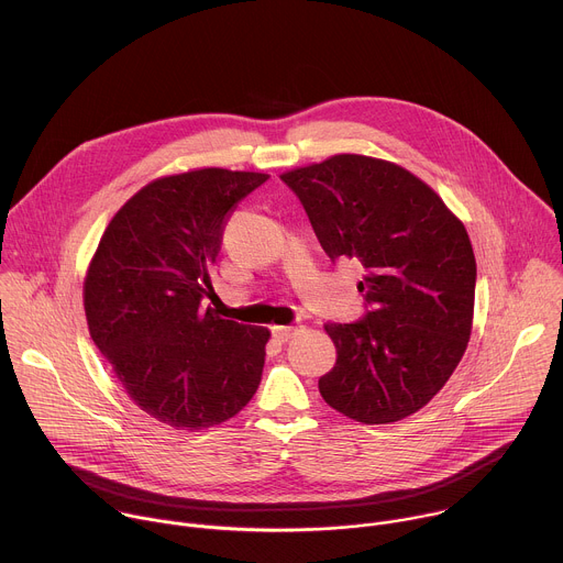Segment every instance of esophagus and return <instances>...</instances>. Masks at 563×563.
Listing matches in <instances>:
<instances>
[{
    "mask_svg": "<svg viewBox=\"0 0 563 563\" xmlns=\"http://www.w3.org/2000/svg\"><path fill=\"white\" fill-rule=\"evenodd\" d=\"M272 332H274V339H276V341H280V343H287V341H289V339H291V336H294L298 330H296V328H287V325H280V328H274Z\"/></svg>",
    "mask_w": 563,
    "mask_h": 563,
    "instance_id": "34e87169",
    "label": "esophagus"
}]
</instances>
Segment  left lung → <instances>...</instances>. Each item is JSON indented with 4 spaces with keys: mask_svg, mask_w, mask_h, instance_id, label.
<instances>
[{
    "mask_svg": "<svg viewBox=\"0 0 563 563\" xmlns=\"http://www.w3.org/2000/svg\"><path fill=\"white\" fill-rule=\"evenodd\" d=\"M332 261L365 267L356 323H328L336 365L325 404L367 423L419 412L456 369L472 332L476 263L463 222L415 174L341 153L280 176Z\"/></svg>",
    "mask_w": 563,
    "mask_h": 563,
    "instance_id": "1",
    "label": "left lung"
}]
</instances>
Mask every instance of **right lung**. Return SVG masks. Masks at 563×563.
Here are the masks:
<instances>
[{
	"instance_id": "obj_1",
	"label": "right lung",
	"mask_w": 563,
	"mask_h": 563,
	"mask_svg": "<svg viewBox=\"0 0 563 563\" xmlns=\"http://www.w3.org/2000/svg\"><path fill=\"white\" fill-rule=\"evenodd\" d=\"M267 178L198 169L153 180L100 240L85 280L89 332L133 404L159 423L220 426L261 385L269 330L200 307L227 216Z\"/></svg>"
}]
</instances>
